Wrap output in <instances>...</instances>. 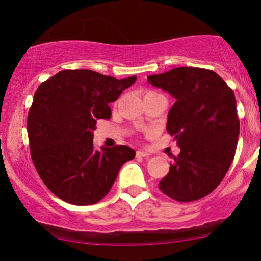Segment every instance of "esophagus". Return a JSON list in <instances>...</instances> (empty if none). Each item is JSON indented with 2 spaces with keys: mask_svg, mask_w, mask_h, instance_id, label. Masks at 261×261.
I'll return each instance as SVG.
<instances>
[{
  "mask_svg": "<svg viewBox=\"0 0 261 261\" xmlns=\"http://www.w3.org/2000/svg\"><path fill=\"white\" fill-rule=\"evenodd\" d=\"M151 155L148 152H142V151H138L137 152V156L138 158H148Z\"/></svg>",
  "mask_w": 261,
  "mask_h": 261,
  "instance_id": "1",
  "label": "esophagus"
}]
</instances>
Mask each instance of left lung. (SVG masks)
<instances>
[{"instance_id":"1","label":"left lung","mask_w":261,"mask_h":261,"mask_svg":"<svg viewBox=\"0 0 261 261\" xmlns=\"http://www.w3.org/2000/svg\"><path fill=\"white\" fill-rule=\"evenodd\" d=\"M148 81L176 98L166 130L180 153L159 190L177 202L205 197L222 181L237 151L240 121L234 92L219 74L201 67H176Z\"/></svg>"}]
</instances>
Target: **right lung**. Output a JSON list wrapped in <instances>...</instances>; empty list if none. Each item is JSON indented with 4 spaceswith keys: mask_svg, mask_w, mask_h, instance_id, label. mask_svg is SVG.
Here are the masks:
<instances>
[{
    "mask_svg": "<svg viewBox=\"0 0 261 261\" xmlns=\"http://www.w3.org/2000/svg\"><path fill=\"white\" fill-rule=\"evenodd\" d=\"M137 76L123 80L91 70H64L42 82L27 116L31 156L44 184L63 201L90 205L112 189L121 166L135 156L124 145L96 151L92 130L110 119Z\"/></svg>",
    "mask_w": 261,
    "mask_h": 261,
    "instance_id": "right-lung-1",
    "label": "right lung"
}]
</instances>
